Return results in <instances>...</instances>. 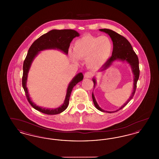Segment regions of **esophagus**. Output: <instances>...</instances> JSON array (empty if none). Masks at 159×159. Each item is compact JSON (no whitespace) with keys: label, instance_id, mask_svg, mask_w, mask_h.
Returning a JSON list of instances; mask_svg holds the SVG:
<instances>
[{"label":"esophagus","instance_id":"obj_1","mask_svg":"<svg viewBox=\"0 0 159 159\" xmlns=\"http://www.w3.org/2000/svg\"><path fill=\"white\" fill-rule=\"evenodd\" d=\"M93 73L92 72H89V71L85 73L84 75L85 78H91L93 77Z\"/></svg>","mask_w":159,"mask_h":159}]
</instances>
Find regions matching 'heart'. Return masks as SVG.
Segmentation results:
<instances>
[{"instance_id":"obj_1","label":"heart","mask_w":159,"mask_h":159,"mask_svg":"<svg viewBox=\"0 0 159 159\" xmlns=\"http://www.w3.org/2000/svg\"><path fill=\"white\" fill-rule=\"evenodd\" d=\"M113 49L111 40L107 36L84 35L75 42L73 52L69 51L71 60L77 62L86 59V66L92 70L101 67L110 58Z\"/></svg>"}]
</instances>
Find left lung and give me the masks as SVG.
<instances>
[{
	"mask_svg": "<svg viewBox=\"0 0 159 159\" xmlns=\"http://www.w3.org/2000/svg\"><path fill=\"white\" fill-rule=\"evenodd\" d=\"M99 30L101 31L105 32L106 33L108 34L111 39L112 41H113V52H112V56L103 65V66L101 69V71H104L108 67H110L114 61L120 60L122 61H126L130 64L131 68H132L133 75H134V88H133V92L132 93V95H130L129 98L128 99V101L123 106H121L119 110H117L113 111H106V110L102 109L101 107H99L98 104H97L96 99L95 98L94 95L92 92V97L94 106H95V107L101 111L111 113L114 112H116V111L121 110V108H123V107H125V106H126L128 104L129 102L134 97L135 91H136L137 82H138L139 77V60H138V56L136 55V53L133 50V48L130 45V43H129V42L126 38L123 37L120 34H118L117 33L111 30H110V29H99ZM92 80L94 83L93 88H95V86L96 85L95 78L93 77Z\"/></svg>",
	"mask_w": 159,
	"mask_h": 159,
	"instance_id": "left-lung-1",
	"label": "left lung"
}]
</instances>
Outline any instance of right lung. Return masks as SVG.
Segmentation results:
<instances>
[{"label": "right lung", "mask_w": 159, "mask_h": 159, "mask_svg": "<svg viewBox=\"0 0 159 159\" xmlns=\"http://www.w3.org/2000/svg\"><path fill=\"white\" fill-rule=\"evenodd\" d=\"M78 36H79V33L74 30H52L38 38L30 47L23 64L22 85L29 102L34 109L49 115L57 114L64 111L68 107L70 97L73 87L76 86L77 83L83 80V75L82 73H78L69 83L66 98L62 106L55 109L43 108L42 107L36 106V104L31 101L26 86L28 73L33 61L39 52L45 49H57L66 54H68V48L71 42L74 38Z\"/></svg>", "instance_id": "obj_1"}]
</instances>
